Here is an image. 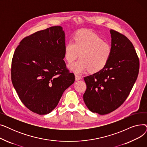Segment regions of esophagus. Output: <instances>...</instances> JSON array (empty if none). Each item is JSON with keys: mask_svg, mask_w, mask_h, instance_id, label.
<instances>
[{"mask_svg": "<svg viewBox=\"0 0 147 147\" xmlns=\"http://www.w3.org/2000/svg\"><path fill=\"white\" fill-rule=\"evenodd\" d=\"M75 78H76V80H81L82 78V77L80 76H79V75H78V74H76V76H75Z\"/></svg>", "mask_w": 147, "mask_h": 147, "instance_id": "34e87169", "label": "esophagus"}]
</instances>
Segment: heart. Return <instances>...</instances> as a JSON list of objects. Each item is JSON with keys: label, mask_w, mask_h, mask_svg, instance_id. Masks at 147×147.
I'll return each instance as SVG.
<instances>
[{"label": "heart", "mask_w": 147, "mask_h": 147, "mask_svg": "<svg viewBox=\"0 0 147 147\" xmlns=\"http://www.w3.org/2000/svg\"><path fill=\"white\" fill-rule=\"evenodd\" d=\"M112 52V47L109 42L104 41L96 33L85 30L75 34L74 42L69 40L66 43L64 55L68 63L79 55L80 59L68 65L74 73H80L87 69L90 73H96L106 66Z\"/></svg>", "instance_id": "b5f03b06"}]
</instances>
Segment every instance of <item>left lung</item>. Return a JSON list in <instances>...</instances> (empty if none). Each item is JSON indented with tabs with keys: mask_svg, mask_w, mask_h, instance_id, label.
<instances>
[{
	"mask_svg": "<svg viewBox=\"0 0 147 147\" xmlns=\"http://www.w3.org/2000/svg\"><path fill=\"white\" fill-rule=\"evenodd\" d=\"M112 55L106 66L84 78L86 90L83 100L89 110L101 115L120 107L128 97L138 78L140 60L129 38L111 30Z\"/></svg>",
	"mask_w": 147,
	"mask_h": 147,
	"instance_id": "1",
	"label": "left lung"
}]
</instances>
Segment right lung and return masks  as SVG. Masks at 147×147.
Instances as JSON below:
<instances>
[{
    "label": "right lung",
    "instance_id": "1",
    "mask_svg": "<svg viewBox=\"0 0 147 147\" xmlns=\"http://www.w3.org/2000/svg\"><path fill=\"white\" fill-rule=\"evenodd\" d=\"M65 34L53 26L30 34L20 42L11 63V80L22 102L39 115L51 113L75 76L64 61Z\"/></svg>",
    "mask_w": 147,
    "mask_h": 147
}]
</instances>
